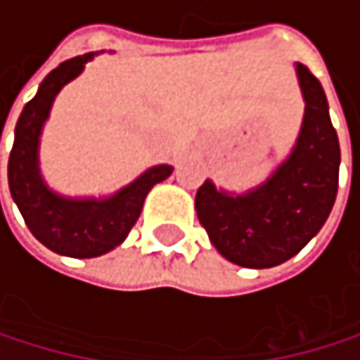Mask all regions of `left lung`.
Wrapping results in <instances>:
<instances>
[{"label": "left lung", "instance_id": "8db88e82", "mask_svg": "<svg viewBox=\"0 0 360 360\" xmlns=\"http://www.w3.org/2000/svg\"><path fill=\"white\" fill-rule=\"evenodd\" d=\"M296 71L307 105L289 160L244 196H226L210 181L196 192V214L212 244L244 268H274L298 255L335 205L341 153L328 101L304 64H296Z\"/></svg>", "mask_w": 360, "mask_h": 360}]
</instances>
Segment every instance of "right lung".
Listing matches in <instances>:
<instances>
[{
    "label": "right lung",
    "instance_id": "obj_1",
    "mask_svg": "<svg viewBox=\"0 0 360 360\" xmlns=\"http://www.w3.org/2000/svg\"><path fill=\"white\" fill-rule=\"evenodd\" d=\"M92 56L84 53L66 60L43 79L17 120L8 160L10 194L32 235L49 250L77 259L99 257L125 240L142 212L148 190L172 172V166H153L105 200H68L47 190L38 174L40 129L60 88L77 77Z\"/></svg>",
    "mask_w": 360,
    "mask_h": 360
}]
</instances>
